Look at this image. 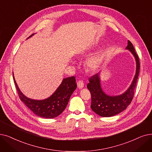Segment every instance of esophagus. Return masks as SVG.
Returning a JSON list of instances; mask_svg holds the SVG:
<instances>
[{"label":"esophagus","mask_w":152,"mask_h":152,"mask_svg":"<svg viewBox=\"0 0 152 152\" xmlns=\"http://www.w3.org/2000/svg\"><path fill=\"white\" fill-rule=\"evenodd\" d=\"M77 86L79 89H82L84 87V83L83 81L80 80L77 82Z\"/></svg>","instance_id":"34e87169"}]
</instances>
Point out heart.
<instances>
[{
    "label": "heart",
    "mask_w": 152,
    "mask_h": 152,
    "mask_svg": "<svg viewBox=\"0 0 152 152\" xmlns=\"http://www.w3.org/2000/svg\"><path fill=\"white\" fill-rule=\"evenodd\" d=\"M102 60V55L100 53H97L88 59L86 62V67L90 71H95L99 67Z\"/></svg>",
    "instance_id": "b5f03b06"
}]
</instances>
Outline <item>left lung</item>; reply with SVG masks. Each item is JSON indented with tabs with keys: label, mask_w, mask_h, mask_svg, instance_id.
Here are the masks:
<instances>
[{
	"label": "left lung",
	"mask_w": 152,
	"mask_h": 152,
	"mask_svg": "<svg viewBox=\"0 0 152 152\" xmlns=\"http://www.w3.org/2000/svg\"><path fill=\"white\" fill-rule=\"evenodd\" d=\"M126 48L129 50L135 56L137 70L132 83L125 93L118 96H107L101 88L99 73L92 75L89 79V83L87 85V88L91 94V107L95 113L100 116L111 117L121 113L129 106L134 98L137 79L139 75L140 61L132 43L129 40Z\"/></svg>",
	"instance_id": "left-lung-1"
}]
</instances>
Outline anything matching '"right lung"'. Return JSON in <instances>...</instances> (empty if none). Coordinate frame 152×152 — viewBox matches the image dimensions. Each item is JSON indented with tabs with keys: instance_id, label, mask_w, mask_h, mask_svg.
<instances>
[{
	"instance_id": "right-lung-1",
	"label": "right lung",
	"mask_w": 152,
	"mask_h": 152,
	"mask_svg": "<svg viewBox=\"0 0 152 152\" xmlns=\"http://www.w3.org/2000/svg\"><path fill=\"white\" fill-rule=\"evenodd\" d=\"M13 77L20 100L35 115L46 118H55L63 113L66 107L70 96L77 86L75 77H68L64 79L60 86L50 97L45 100L37 101L25 97L20 91L14 75Z\"/></svg>"
}]
</instances>
